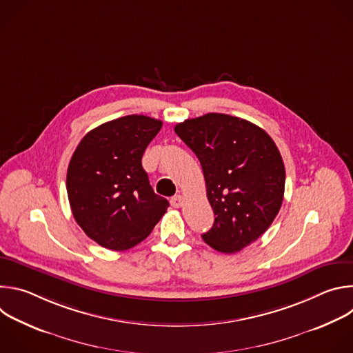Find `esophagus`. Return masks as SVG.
<instances>
[{"label": "esophagus", "mask_w": 353, "mask_h": 353, "mask_svg": "<svg viewBox=\"0 0 353 353\" xmlns=\"http://www.w3.org/2000/svg\"><path fill=\"white\" fill-rule=\"evenodd\" d=\"M184 203V198L181 195H174L170 198V205L174 208H180Z\"/></svg>", "instance_id": "34e87169"}]
</instances>
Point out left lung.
I'll return each instance as SVG.
<instances>
[{
    "mask_svg": "<svg viewBox=\"0 0 353 353\" xmlns=\"http://www.w3.org/2000/svg\"><path fill=\"white\" fill-rule=\"evenodd\" d=\"M203 166L215 214L203 234L214 250L233 254L256 241L278 215L285 166L272 138L256 124L208 113L174 127Z\"/></svg>",
    "mask_w": 353,
    "mask_h": 353,
    "instance_id": "left-lung-1",
    "label": "left lung"
}]
</instances>
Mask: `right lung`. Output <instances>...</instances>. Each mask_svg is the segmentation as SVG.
<instances>
[{
    "instance_id": "obj_1",
    "label": "right lung",
    "mask_w": 353,
    "mask_h": 353,
    "mask_svg": "<svg viewBox=\"0 0 353 353\" xmlns=\"http://www.w3.org/2000/svg\"><path fill=\"white\" fill-rule=\"evenodd\" d=\"M162 121L131 114L89 131L67 172L72 215L97 244L114 251L145 240L165 215L169 201L154 192L142 155Z\"/></svg>"
}]
</instances>
